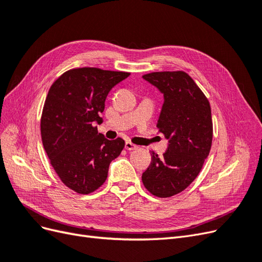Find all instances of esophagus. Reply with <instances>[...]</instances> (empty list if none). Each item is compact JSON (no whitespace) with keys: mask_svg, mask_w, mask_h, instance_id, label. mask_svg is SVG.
Instances as JSON below:
<instances>
[{"mask_svg":"<svg viewBox=\"0 0 262 262\" xmlns=\"http://www.w3.org/2000/svg\"><path fill=\"white\" fill-rule=\"evenodd\" d=\"M124 147H125V149H128V150H132V149H137L138 148V146L137 145H134V144H132L131 142H125V144H124Z\"/></svg>","mask_w":262,"mask_h":262,"instance_id":"esophagus-1","label":"esophagus"}]
</instances>
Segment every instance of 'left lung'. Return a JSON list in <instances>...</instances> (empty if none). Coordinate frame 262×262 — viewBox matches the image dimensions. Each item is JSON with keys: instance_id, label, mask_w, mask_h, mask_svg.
Instances as JSON below:
<instances>
[{"instance_id": "8db88e82", "label": "left lung", "mask_w": 262, "mask_h": 262, "mask_svg": "<svg viewBox=\"0 0 262 262\" xmlns=\"http://www.w3.org/2000/svg\"><path fill=\"white\" fill-rule=\"evenodd\" d=\"M143 78L163 94L157 128L168 143L162 157L152 150V162L142 173V181L152 194L167 198L191 184L210 153L211 107L194 81L182 71L154 72Z\"/></svg>"}]
</instances>
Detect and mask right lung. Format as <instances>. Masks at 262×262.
Listing matches in <instances>:
<instances>
[{"label": "right lung", "mask_w": 262, "mask_h": 262, "mask_svg": "<svg viewBox=\"0 0 262 262\" xmlns=\"http://www.w3.org/2000/svg\"><path fill=\"white\" fill-rule=\"evenodd\" d=\"M130 75L126 72L81 68L67 71L47 95L41 117V138L52 167L63 184L77 193L98 189L109 165L120 155L124 141L107 140L97 125L107 95Z\"/></svg>", "instance_id": "add662e5"}]
</instances>
